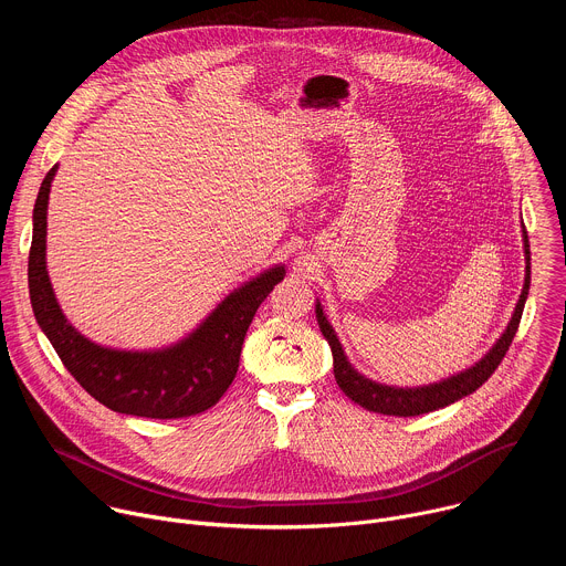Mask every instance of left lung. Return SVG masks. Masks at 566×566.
I'll return each instance as SVG.
<instances>
[{"label": "left lung", "instance_id": "obj_1", "mask_svg": "<svg viewBox=\"0 0 566 566\" xmlns=\"http://www.w3.org/2000/svg\"><path fill=\"white\" fill-rule=\"evenodd\" d=\"M524 249H526V282L520 295V302L515 306L513 319L509 329L504 332V336L500 338V343L493 347V352H489L486 358H481L474 367H470L463 374H457L443 382L430 385V387H419V389H396V387H385L378 382H371L367 378H363L356 369H352V365L347 363L343 347L332 329V325L327 322V317L322 315L319 304H315V313H317V325L325 334V338L332 345V354H334V376L338 387L354 400L358 406H363L369 412H378V415H387V417H419V415H428L434 412L439 408L450 406V402L472 394L474 389H479L483 382H486L493 371L500 367V363L504 360L517 327L522 319V311H524V302L528 295V286H531V251H528V234L524 230Z\"/></svg>", "mask_w": 566, "mask_h": 566}]
</instances>
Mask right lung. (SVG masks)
Masks as SVG:
<instances>
[{"label":"right lung","instance_id":"add662e5","mask_svg":"<svg viewBox=\"0 0 566 566\" xmlns=\"http://www.w3.org/2000/svg\"><path fill=\"white\" fill-rule=\"evenodd\" d=\"M55 170L44 177L33 208L29 291L38 325L62 365L87 394L120 415L184 419L210 410L234 380L253 315L284 280V269H273L228 295L188 340L172 349L132 354L98 347L64 319L46 275V203Z\"/></svg>","mask_w":566,"mask_h":566}]
</instances>
